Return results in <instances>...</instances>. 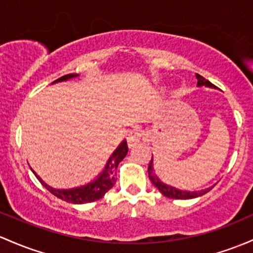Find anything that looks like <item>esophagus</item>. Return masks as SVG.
<instances>
[{"mask_svg":"<svg viewBox=\"0 0 253 253\" xmlns=\"http://www.w3.org/2000/svg\"><path fill=\"white\" fill-rule=\"evenodd\" d=\"M141 135H143V132L140 131L139 128L131 129L128 132V135H127V144H128L129 148H133V146L137 145L141 139Z\"/></svg>","mask_w":253,"mask_h":253,"instance_id":"esophagus-1","label":"esophagus"}]
</instances>
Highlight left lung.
Listing matches in <instances>:
<instances>
[{"label":"left lung","instance_id":"8db88e82","mask_svg":"<svg viewBox=\"0 0 253 253\" xmlns=\"http://www.w3.org/2000/svg\"><path fill=\"white\" fill-rule=\"evenodd\" d=\"M196 78H197V80H198V83H197V86H198V87H201V86H205V87L216 88L215 85H212L211 83L209 82V80H207L205 78L199 76V74H196ZM148 173H149L150 181H151L152 184L156 186V187L158 188V190H160V192L162 193L163 196L168 197V198H171V199H192V198H197V197H201V196H203V194L209 192V191L211 190L213 186H215V185L210 186V187L204 188V190H201V191H185V190H179V188L174 187V186L165 184V182H163L162 180H161L160 177L156 175V173H155L154 160H152V158H151V162H150V165H149Z\"/></svg>","mask_w":253,"mask_h":253}]
</instances>
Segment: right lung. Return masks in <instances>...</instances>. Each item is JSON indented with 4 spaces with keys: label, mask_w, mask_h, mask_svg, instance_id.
Wrapping results in <instances>:
<instances>
[{
    "label": "right lung",
    "mask_w": 253,
    "mask_h": 253,
    "mask_svg": "<svg viewBox=\"0 0 253 253\" xmlns=\"http://www.w3.org/2000/svg\"><path fill=\"white\" fill-rule=\"evenodd\" d=\"M79 77L78 74H67V76L61 77L60 79L55 80L52 84H56V83L61 82H67L69 79H74V78ZM127 152H128V146H127V141L122 140L120 145L118 146L110 157L108 158L107 163H105V167L101 174L96 177L92 181L87 182V184L78 186V187L73 188H55L49 186L48 184L42 180L40 175L36 174L35 170L33 174H35L36 177L41 181V184L51 192L54 196H56L57 198L62 199V201L68 202V203L73 204H85V203H91V202H95L101 199L102 197L104 196L110 188L115 185L116 182V173L115 170L118 169L119 163L126 157Z\"/></svg>",
    "instance_id": "add662e5"
}]
</instances>
